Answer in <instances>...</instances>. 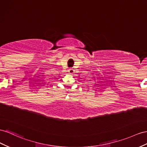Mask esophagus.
<instances>
[{"label": "esophagus", "instance_id": "esophagus-1", "mask_svg": "<svg viewBox=\"0 0 147 147\" xmlns=\"http://www.w3.org/2000/svg\"><path fill=\"white\" fill-rule=\"evenodd\" d=\"M68 72H69V73L70 74H73L74 73V70L73 69H69V71H68Z\"/></svg>", "mask_w": 147, "mask_h": 147}]
</instances>
